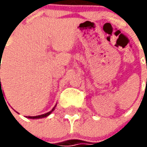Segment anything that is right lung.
Returning <instances> with one entry per match:
<instances>
[{"instance_id":"1","label":"right lung","mask_w":147,"mask_h":147,"mask_svg":"<svg viewBox=\"0 0 147 147\" xmlns=\"http://www.w3.org/2000/svg\"><path fill=\"white\" fill-rule=\"evenodd\" d=\"M0 68H1V65H0ZM1 94H3V92H2L1 84V78H0V96H1ZM3 97H4V96H3ZM56 105H55L54 107L53 108V109H52L50 112H49V113H45V114H42V115H39V116H35V117H27V118H30V119H40V118H44V117H48L49 115H50L52 112L54 110V109H55V107H56Z\"/></svg>"}]
</instances>
